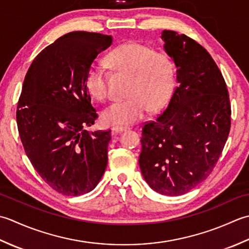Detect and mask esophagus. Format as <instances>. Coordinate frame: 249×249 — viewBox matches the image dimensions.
Masks as SVG:
<instances>
[{
	"instance_id": "obj_1",
	"label": "esophagus",
	"mask_w": 249,
	"mask_h": 249,
	"mask_svg": "<svg viewBox=\"0 0 249 249\" xmlns=\"http://www.w3.org/2000/svg\"><path fill=\"white\" fill-rule=\"evenodd\" d=\"M113 132L114 133H121V132H124V131H126V130H129V128L128 126H119V125H117V126H114L113 129Z\"/></svg>"
}]
</instances>
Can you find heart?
Wrapping results in <instances>:
<instances>
[{
    "label": "heart",
    "instance_id": "heart-1",
    "mask_svg": "<svg viewBox=\"0 0 249 249\" xmlns=\"http://www.w3.org/2000/svg\"><path fill=\"white\" fill-rule=\"evenodd\" d=\"M106 63L115 72L130 75L124 101L105 107L101 118L105 124L130 125L142 120L148 110H159L169 100L174 86V68L164 53L145 44L130 42L107 54ZM108 75L103 64L94 63L86 76V88L99 101L107 98Z\"/></svg>",
    "mask_w": 249,
    "mask_h": 249
}]
</instances>
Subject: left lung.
<instances>
[{
    "mask_svg": "<svg viewBox=\"0 0 249 249\" xmlns=\"http://www.w3.org/2000/svg\"><path fill=\"white\" fill-rule=\"evenodd\" d=\"M165 53L176 69L167 106L142 132L139 163L156 192L180 196L205 180L230 132L229 93L215 61L196 40L164 30Z\"/></svg>",
    "mask_w": 249,
    "mask_h": 249,
    "instance_id": "8db88e82",
    "label": "left lung"
}]
</instances>
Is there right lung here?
<instances>
[{"label": "right lung", "instance_id": "right-lung-1", "mask_svg": "<svg viewBox=\"0 0 249 249\" xmlns=\"http://www.w3.org/2000/svg\"><path fill=\"white\" fill-rule=\"evenodd\" d=\"M111 43V35L68 33L42 50L25 75L17 109L20 139L35 171L64 196L93 190L107 165L110 130H86L98 118L86 76Z\"/></svg>", "mask_w": 249, "mask_h": 249}]
</instances>
